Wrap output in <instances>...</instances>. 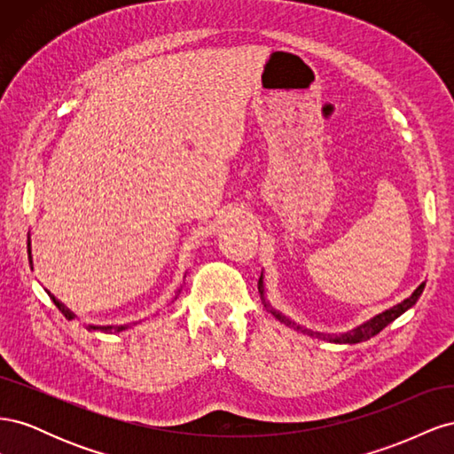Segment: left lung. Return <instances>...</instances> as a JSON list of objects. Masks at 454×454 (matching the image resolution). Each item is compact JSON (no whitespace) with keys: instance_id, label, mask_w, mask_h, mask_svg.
<instances>
[{"instance_id":"1","label":"left lung","mask_w":454,"mask_h":454,"mask_svg":"<svg viewBox=\"0 0 454 454\" xmlns=\"http://www.w3.org/2000/svg\"><path fill=\"white\" fill-rule=\"evenodd\" d=\"M424 282L417 287V290L413 292V295H411L409 299H405L403 303H400V305H395V307H392V309H388L387 312H382V314H379V316H375L373 320H369L367 324H364V325H360V327H356V329H352V332H348V333H342V335H322V333H312L310 329H305V327H301V325H297V324H294L292 320H287V318H284V316L280 314V312H277V310H272L270 309V314L274 316V318L277 320H280L282 324H286V325H290V327H294V329H297V332H301V333H307V335H312V337H318V339H329V340H333V342H350V345H354V342H362V340H367V339H371V337H375L377 333H380L384 327H387L388 324H392L397 316H402L407 309H411L413 307L417 301H419V297H420V294H422V290H424ZM257 290L261 292V295H263V280H261V277H259V282H257Z\"/></svg>"}]
</instances>
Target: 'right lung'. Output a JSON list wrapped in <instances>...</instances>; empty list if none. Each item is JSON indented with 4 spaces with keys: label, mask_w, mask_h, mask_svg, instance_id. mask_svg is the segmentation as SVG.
Here are the masks:
<instances>
[{
    "label": "right lung",
    "mask_w": 454,
    "mask_h": 454,
    "mask_svg": "<svg viewBox=\"0 0 454 454\" xmlns=\"http://www.w3.org/2000/svg\"><path fill=\"white\" fill-rule=\"evenodd\" d=\"M28 252H30V242H28ZM30 263H32V257H30ZM49 297L52 299V303L54 305H57L59 307V310L66 316V318L67 320H74V316H72V312L70 310H67L62 303H60V301H57V299H54L51 294H49ZM130 325H134V324H129V325H107V327H94L92 325V329H106V332H109V333H117V332H122V329H129Z\"/></svg>",
    "instance_id": "right-lung-1"
}]
</instances>
